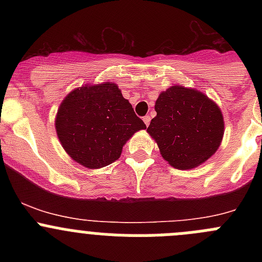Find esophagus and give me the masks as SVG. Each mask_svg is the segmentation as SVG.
Wrapping results in <instances>:
<instances>
[{
	"label": "esophagus",
	"instance_id": "1",
	"mask_svg": "<svg viewBox=\"0 0 262 262\" xmlns=\"http://www.w3.org/2000/svg\"><path fill=\"white\" fill-rule=\"evenodd\" d=\"M143 121H144V124H146V125L148 126V125H149V123H150V118H149V116H144V118H143Z\"/></svg>",
	"mask_w": 262,
	"mask_h": 262
}]
</instances>
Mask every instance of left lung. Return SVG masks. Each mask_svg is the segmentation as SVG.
Wrapping results in <instances>:
<instances>
[{"mask_svg": "<svg viewBox=\"0 0 262 262\" xmlns=\"http://www.w3.org/2000/svg\"><path fill=\"white\" fill-rule=\"evenodd\" d=\"M157 115L147 132L172 167L190 170L204 163L221 146L224 120L221 109L203 92L180 84L162 91Z\"/></svg>", "mask_w": 262, "mask_h": 262, "instance_id": "8db88e82", "label": "left lung"}]
</instances>
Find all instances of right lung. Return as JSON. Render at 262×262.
<instances>
[{"label":"right lung","mask_w":262,"mask_h":262,"mask_svg":"<svg viewBox=\"0 0 262 262\" xmlns=\"http://www.w3.org/2000/svg\"><path fill=\"white\" fill-rule=\"evenodd\" d=\"M141 129H146V124L112 82L73 90L55 116V130L62 147L87 168H101L115 162L126 141Z\"/></svg>","instance_id":"1"}]
</instances>
